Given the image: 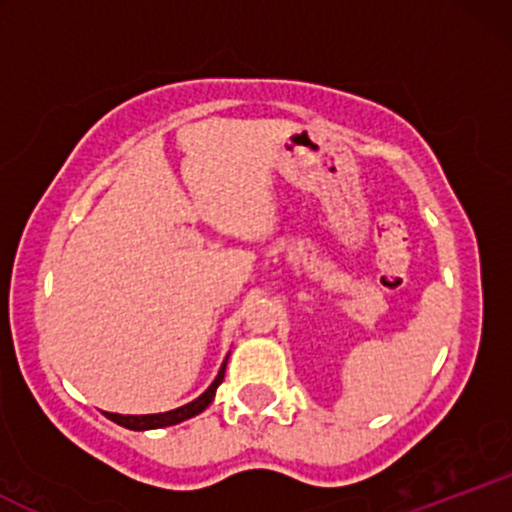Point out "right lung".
<instances>
[{"label": "right lung", "instance_id": "add662e5", "mask_svg": "<svg viewBox=\"0 0 512 512\" xmlns=\"http://www.w3.org/2000/svg\"><path fill=\"white\" fill-rule=\"evenodd\" d=\"M223 373H226V361H223L219 375H216L214 383L209 385V390L204 392V395H199L195 402L185 404V407H178L173 411H163V414H144V416H122V414H108V411H105V416H108L110 421H115V424L129 428V431H149V428L175 426V424H180V421L190 419V416H197L199 411H204L209 407L211 399H214V395H216V387L223 383Z\"/></svg>", "mask_w": 512, "mask_h": 512}]
</instances>
